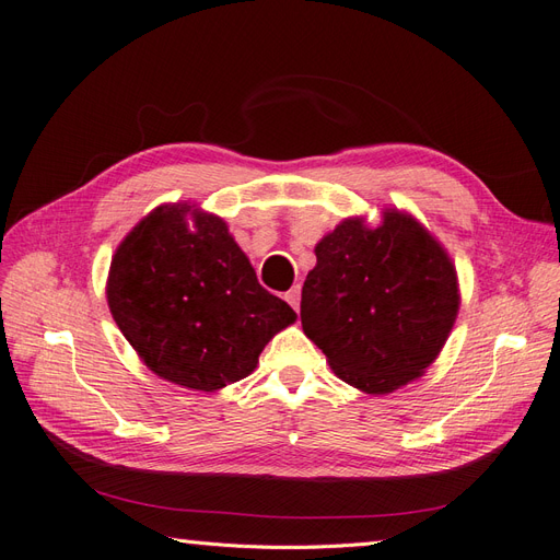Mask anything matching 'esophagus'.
<instances>
[{"label":"esophagus","instance_id":"1","mask_svg":"<svg viewBox=\"0 0 560 560\" xmlns=\"http://www.w3.org/2000/svg\"><path fill=\"white\" fill-rule=\"evenodd\" d=\"M284 299H287V303H290L294 311H299V306H301V287L299 284L292 287V290L284 294Z\"/></svg>","mask_w":560,"mask_h":560}]
</instances>
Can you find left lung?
Returning <instances> with one entry per match:
<instances>
[{
  "label": "left lung",
  "mask_w": 560,
  "mask_h": 560,
  "mask_svg": "<svg viewBox=\"0 0 560 560\" xmlns=\"http://www.w3.org/2000/svg\"><path fill=\"white\" fill-rule=\"evenodd\" d=\"M303 282V334L334 374L369 395L418 378L442 352L460 306L455 266L411 214L381 226L350 217L315 247Z\"/></svg>",
  "instance_id": "obj_1"
}]
</instances>
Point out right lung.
<instances>
[{"label": "right lung", "instance_id": "add662e5", "mask_svg": "<svg viewBox=\"0 0 560 560\" xmlns=\"http://www.w3.org/2000/svg\"><path fill=\"white\" fill-rule=\"evenodd\" d=\"M161 206L116 247L107 303L156 376L202 393L241 381L296 313L266 292L224 219Z\"/></svg>", "mask_w": 560, "mask_h": 560}]
</instances>
